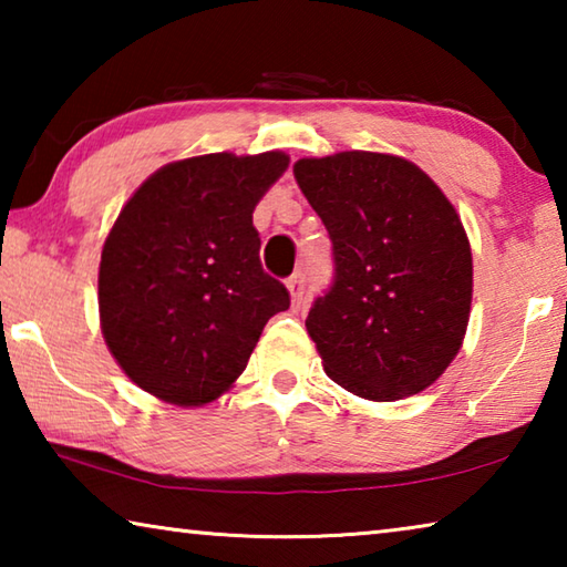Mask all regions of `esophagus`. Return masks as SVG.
<instances>
[{"mask_svg":"<svg viewBox=\"0 0 567 567\" xmlns=\"http://www.w3.org/2000/svg\"><path fill=\"white\" fill-rule=\"evenodd\" d=\"M287 290H290L292 305H295V307H300V302H302V295H305V272L297 270L295 275L287 277Z\"/></svg>","mask_w":567,"mask_h":567,"instance_id":"34e87169","label":"esophagus"}]
</instances>
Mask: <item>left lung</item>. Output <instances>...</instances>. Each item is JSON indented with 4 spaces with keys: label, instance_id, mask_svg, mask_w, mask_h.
Listing matches in <instances>:
<instances>
[{
    "label": "left lung",
    "instance_id": "8db88e82",
    "mask_svg": "<svg viewBox=\"0 0 567 567\" xmlns=\"http://www.w3.org/2000/svg\"><path fill=\"white\" fill-rule=\"evenodd\" d=\"M292 169L332 239V285L305 320L328 378L375 402L430 388L463 344L473 300L455 207L395 155L352 150Z\"/></svg>",
    "mask_w": 567,
    "mask_h": 567
}]
</instances>
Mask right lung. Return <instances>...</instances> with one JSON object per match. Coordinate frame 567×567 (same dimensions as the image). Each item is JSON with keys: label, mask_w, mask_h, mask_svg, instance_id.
I'll return each mask as SVG.
<instances>
[{"label": "right lung", "mask_w": 567, "mask_h": 567, "mask_svg": "<svg viewBox=\"0 0 567 567\" xmlns=\"http://www.w3.org/2000/svg\"><path fill=\"white\" fill-rule=\"evenodd\" d=\"M287 165L285 152L169 162L122 207L102 249L100 322L134 385L182 408L217 400L290 307L252 225Z\"/></svg>", "instance_id": "1"}]
</instances>
